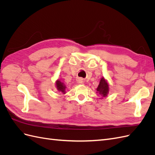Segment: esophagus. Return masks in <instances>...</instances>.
I'll list each match as a JSON object with an SVG mask.
<instances>
[{
    "label": "esophagus",
    "instance_id": "1",
    "mask_svg": "<svg viewBox=\"0 0 155 155\" xmlns=\"http://www.w3.org/2000/svg\"><path fill=\"white\" fill-rule=\"evenodd\" d=\"M78 83H83V79H81V78H79V79H78Z\"/></svg>",
    "mask_w": 155,
    "mask_h": 155
}]
</instances>
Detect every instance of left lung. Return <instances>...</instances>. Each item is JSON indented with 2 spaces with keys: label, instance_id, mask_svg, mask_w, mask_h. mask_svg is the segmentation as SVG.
Wrapping results in <instances>:
<instances>
[{
  "label": "left lung",
  "instance_id": "1",
  "mask_svg": "<svg viewBox=\"0 0 155 155\" xmlns=\"http://www.w3.org/2000/svg\"><path fill=\"white\" fill-rule=\"evenodd\" d=\"M109 85H108L104 78H102L100 80L99 85H98L97 88V93H98V94H100L103 97H106L108 93H109Z\"/></svg>",
  "mask_w": 155,
  "mask_h": 155
}]
</instances>
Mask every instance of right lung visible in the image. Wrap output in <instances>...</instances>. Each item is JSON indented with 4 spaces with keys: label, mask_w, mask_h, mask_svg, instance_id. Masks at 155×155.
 Masks as SVG:
<instances>
[{
    "label": "right lung",
    "mask_w": 155,
    "mask_h": 155,
    "mask_svg": "<svg viewBox=\"0 0 155 155\" xmlns=\"http://www.w3.org/2000/svg\"><path fill=\"white\" fill-rule=\"evenodd\" d=\"M55 85L56 87H57V89L59 92H62L63 94H65V88H66V87H65L63 83H62L59 80H58L55 82Z\"/></svg>",
    "instance_id": "obj_1"
}]
</instances>
